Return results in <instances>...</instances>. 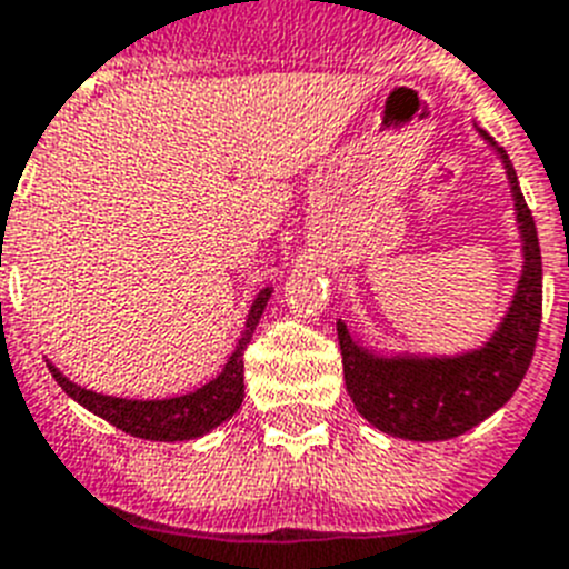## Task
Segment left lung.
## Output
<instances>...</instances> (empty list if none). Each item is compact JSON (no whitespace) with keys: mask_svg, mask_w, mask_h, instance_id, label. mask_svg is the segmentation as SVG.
<instances>
[{"mask_svg":"<svg viewBox=\"0 0 569 569\" xmlns=\"http://www.w3.org/2000/svg\"><path fill=\"white\" fill-rule=\"evenodd\" d=\"M476 131L501 160L521 240V278L490 338L476 349L452 355L412 349L380 352L338 320L346 392L375 429L403 441H449L487 421L510 401L536 352L541 326V249L536 220L523 202L507 151L483 128L476 126Z\"/></svg>","mask_w":569,"mask_h":569,"instance_id":"left-lung-1","label":"left lung"}]
</instances>
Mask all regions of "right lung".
Here are the masks:
<instances>
[{
    "label": "right lung",
    "instance_id": "1",
    "mask_svg": "<svg viewBox=\"0 0 569 569\" xmlns=\"http://www.w3.org/2000/svg\"><path fill=\"white\" fill-rule=\"evenodd\" d=\"M271 291H274L271 286L257 291L249 315H246L243 332L237 338L234 352L229 355L217 378H211L206 387L194 389V392L177 395V398H154V401L117 398V395H102L79 387V383H73L71 378L59 372L53 363H48V369H51L59 387L66 389L68 398H73L88 412L100 415L102 421L122 429V432L146 438V441H194V438H202V435H209L211 429L229 421L243 403V352L246 346L251 343L257 323L263 318Z\"/></svg>",
    "mask_w": 569,
    "mask_h": 569
}]
</instances>
